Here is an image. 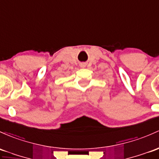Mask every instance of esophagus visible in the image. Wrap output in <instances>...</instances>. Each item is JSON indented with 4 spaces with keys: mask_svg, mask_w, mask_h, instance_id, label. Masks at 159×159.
Here are the masks:
<instances>
[{
    "mask_svg": "<svg viewBox=\"0 0 159 159\" xmlns=\"http://www.w3.org/2000/svg\"><path fill=\"white\" fill-rule=\"evenodd\" d=\"M81 67H84V66H85V65H84V64H81Z\"/></svg>",
    "mask_w": 159,
    "mask_h": 159,
    "instance_id": "obj_1",
    "label": "esophagus"
}]
</instances>
